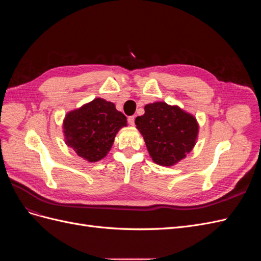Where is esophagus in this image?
Masks as SVG:
<instances>
[{"label":"esophagus","instance_id":"34e87169","mask_svg":"<svg viewBox=\"0 0 261 261\" xmlns=\"http://www.w3.org/2000/svg\"><path fill=\"white\" fill-rule=\"evenodd\" d=\"M127 121H128L129 125H134V124H135V116H129L127 118Z\"/></svg>","mask_w":261,"mask_h":261}]
</instances>
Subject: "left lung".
Returning <instances> with one entry per match:
<instances>
[{"label": "left lung", "mask_w": 261, "mask_h": 261, "mask_svg": "<svg viewBox=\"0 0 261 261\" xmlns=\"http://www.w3.org/2000/svg\"><path fill=\"white\" fill-rule=\"evenodd\" d=\"M135 124L153 162L163 167H172L192 151L199 128L192 114L165 102L147 105Z\"/></svg>", "instance_id": "8db88e82"}]
</instances>
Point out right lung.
Masks as SVG:
<instances>
[{"label": "right lung", "mask_w": 261, "mask_h": 261, "mask_svg": "<svg viewBox=\"0 0 261 261\" xmlns=\"http://www.w3.org/2000/svg\"><path fill=\"white\" fill-rule=\"evenodd\" d=\"M126 125V116L114 103L96 98L67 113L63 128L67 146L85 160L97 162L108 154L117 132Z\"/></svg>", "instance_id": "1"}]
</instances>
